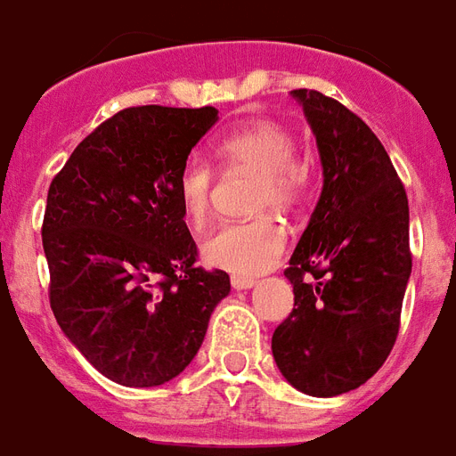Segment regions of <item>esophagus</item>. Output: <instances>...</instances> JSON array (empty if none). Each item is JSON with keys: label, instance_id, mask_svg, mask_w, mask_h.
I'll use <instances>...</instances> for the list:
<instances>
[{"label": "esophagus", "instance_id": "esophagus-1", "mask_svg": "<svg viewBox=\"0 0 456 456\" xmlns=\"http://www.w3.org/2000/svg\"><path fill=\"white\" fill-rule=\"evenodd\" d=\"M231 285L232 289H251V287L256 285V280L247 278V275H232Z\"/></svg>", "mask_w": 456, "mask_h": 456}]
</instances>
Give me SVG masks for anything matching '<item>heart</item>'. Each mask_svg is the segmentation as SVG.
<instances>
[{"label":"heart","instance_id":"obj_1","mask_svg":"<svg viewBox=\"0 0 456 456\" xmlns=\"http://www.w3.org/2000/svg\"><path fill=\"white\" fill-rule=\"evenodd\" d=\"M216 159L225 169L256 171L251 209L289 211L298 205L305 188V165L294 152V138L280 122L254 119L228 131L216 143ZM214 169L192 159L178 174V200L191 224H205L211 209ZM287 235L271 216L225 221L202 242L207 264L238 275L268 271L285 251Z\"/></svg>","mask_w":456,"mask_h":456}]
</instances>
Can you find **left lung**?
I'll use <instances>...</instances> for the list:
<instances>
[{
	"instance_id": "8db88e82",
	"label": "left lung",
	"mask_w": 456,
	"mask_h": 456,
	"mask_svg": "<svg viewBox=\"0 0 456 456\" xmlns=\"http://www.w3.org/2000/svg\"><path fill=\"white\" fill-rule=\"evenodd\" d=\"M318 141L322 192L289 258V318L273 331L282 377L315 398L379 372L400 330L412 273L407 192L362 119L320 91L297 89Z\"/></svg>"
}]
</instances>
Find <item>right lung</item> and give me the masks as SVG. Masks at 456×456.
Segmentation results:
<instances>
[{"label": "right lung", "mask_w": 456, "mask_h": 456, "mask_svg": "<svg viewBox=\"0 0 456 456\" xmlns=\"http://www.w3.org/2000/svg\"><path fill=\"white\" fill-rule=\"evenodd\" d=\"M218 110L138 105L98 125L49 185L42 245L49 301L75 348L115 384L181 374L231 291L205 271L183 221L178 174Z\"/></svg>", "instance_id": "add662e5"}]
</instances>
